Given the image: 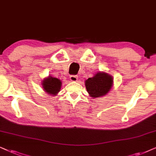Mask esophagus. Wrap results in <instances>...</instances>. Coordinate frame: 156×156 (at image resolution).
<instances>
[{
    "instance_id": "obj_1",
    "label": "esophagus",
    "mask_w": 156,
    "mask_h": 156,
    "mask_svg": "<svg viewBox=\"0 0 156 156\" xmlns=\"http://www.w3.org/2000/svg\"><path fill=\"white\" fill-rule=\"evenodd\" d=\"M78 77L77 76H70V80H71L72 82H76L78 80Z\"/></svg>"
}]
</instances>
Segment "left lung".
Masks as SVG:
<instances>
[{
    "instance_id": "left-lung-1",
    "label": "left lung",
    "mask_w": 156,
    "mask_h": 156,
    "mask_svg": "<svg viewBox=\"0 0 156 156\" xmlns=\"http://www.w3.org/2000/svg\"><path fill=\"white\" fill-rule=\"evenodd\" d=\"M85 86L91 98L102 97L111 90L113 78L105 72H97L93 77L85 80Z\"/></svg>"
}]
</instances>
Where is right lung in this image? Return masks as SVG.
<instances>
[{"instance_id":"1","label":"right lung","mask_w":156,"mask_h":156,"mask_svg":"<svg viewBox=\"0 0 156 156\" xmlns=\"http://www.w3.org/2000/svg\"><path fill=\"white\" fill-rule=\"evenodd\" d=\"M42 88L48 95H57L61 89V80L58 78L48 76L42 80Z\"/></svg>"}]
</instances>
